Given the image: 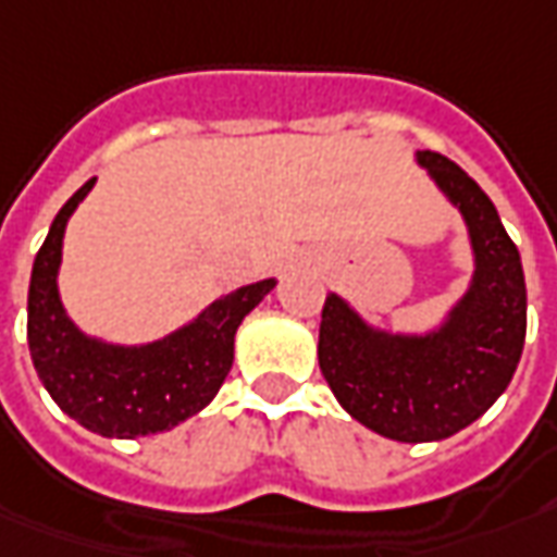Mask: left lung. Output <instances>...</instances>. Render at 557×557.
Returning <instances> with one entry per match:
<instances>
[{"mask_svg":"<svg viewBox=\"0 0 557 557\" xmlns=\"http://www.w3.org/2000/svg\"><path fill=\"white\" fill-rule=\"evenodd\" d=\"M418 163L461 209L476 255L473 285L428 336L373 330L336 294L324 300L318 333L333 397L363 428L397 443H433L473 424L512 382L528 330L519 248L488 194L436 151H418Z\"/></svg>","mask_w":557,"mask_h":557,"instance_id":"1","label":"left lung"}]
</instances>
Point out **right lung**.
I'll list each match as a JSON object with an SVG mask.
<instances>
[{"mask_svg": "<svg viewBox=\"0 0 557 557\" xmlns=\"http://www.w3.org/2000/svg\"><path fill=\"white\" fill-rule=\"evenodd\" d=\"M96 178L72 194L38 248L26 302V339L41 385L81 428L133 440L182 424L209 406L233 367V336L242 318L275 287V278L245 285L214 300L197 321L151 345L87 339L57 294L69 214Z\"/></svg>", "mask_w": 557, "mask_h": 557, "instance_id": "add662e5", "label": "right lung"}]
</instances>
